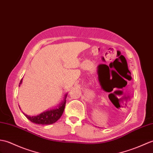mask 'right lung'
<instances>
[{"instance_id": "1", "label": "right lung", "mask_w": 153, "mask_h": 153, "mask_svg": "<svg viewBox=\"0 0 153 153\" xmlns=\"http://www.w3.org/2000/svg\"><path fill=\"white\" fill-rule=\"evenodd\" d=\"M22 81L23 79L20 81L19 85V87L21 83H22ZM67 95H68V93L65 94V97L63 98V100H62L61 102L57 106H56L55 108H52L51 109L46 110V111L41 113L40 114H38L35 116H30L25 114L23 112V113L28 120H30L32 123H34L35 124L47 125L55 123V122L57 121L62 115L64 109H65V108Z\"/></svg>"}]
</instances>
